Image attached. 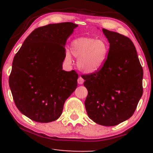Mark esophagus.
<instances>
[{"instance_id":"34e87169","label":"esophagus","mask_w":153,"mask_h":153,"mask_svg":"<svg viewBox=\"0 0 153 153\" xmlns=\"http://www.w3.org/2000/svg\"><path fill=\"white\" fill-rule=\"evenodd\" d=\"M83 82H84L83 78H82L81 76L79 77L78 79V84H80V85H81V84L83 83Z\"/></svg>"}]
</instances>
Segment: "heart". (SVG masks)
<instances>
[{"label":"heart","mask_w":153,"mask_h":153,"mask_svg":"<svg viewBox=\"0 0 153 153\" xmlns=\"http://www.w3.org/2000/svg\"><path fill=\"white\" fill-rule=\"evenodd\" d=\"M71 54L67 51L65 60L72 62V55L78 59L80 71L88 74L99 71L106 61L108 45L103 39L82 37L74 40L71 44Z\"/></svg>","instance_id":"b5f03b06"}]
</instances>
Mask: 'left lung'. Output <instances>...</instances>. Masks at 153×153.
<instances>
[{
  "label": "left lung",
  "instance_id": "obj_1",
  "mask_svg": "<svg viewBox=\"0 0 153 153\" xmlns=\"http://www.w3.org/2000/svg\"><path fill=\"white\" fill-rule=\"evenodd\" d=\"M109 42L108 57L102 68L82 75L88 90L85 106L96 124L115 126L134 114L143 93V70L130 39L103 29Z\"/></svg>",
  "mask_w": 153,
  "mask_h": 153
}]
</instances>
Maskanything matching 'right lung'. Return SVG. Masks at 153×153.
Masks as SVG:
<instances>
[{"label":"right lung","instance_id":"1","mask_svg":"<svg viewBox=\"0 0 153 153\" xmlns=\"http://www.w3.org/2000/svg\"><path fill=\"white\" fill-rule=\"evenodd\" d=\"M77 26L64 22L39 27L14 56L9 76L13 101L34 122L57 120L66 99L76 89L78 73L63 71L62 62L66 41Z\"/></svg>","mask_w":153,"mask_h":153}]
</instances>
